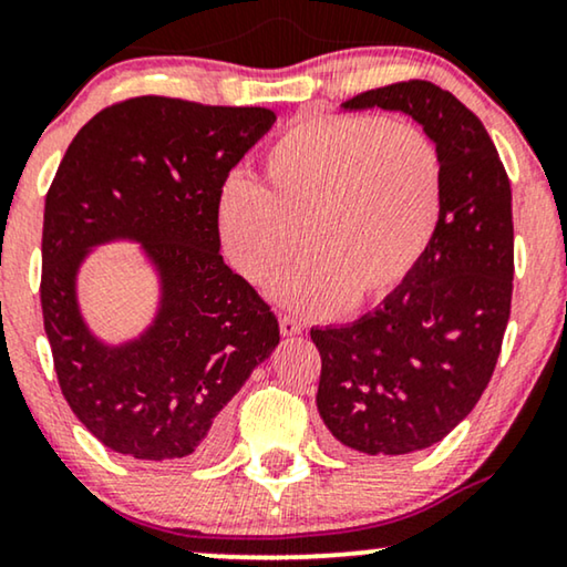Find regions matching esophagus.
Here are the masks:
<instances>
[{
  "label": "esophagus",
  "mask_w": 567,
  "mask_h": 567,
  "mask_svg": "<svg viewBox=\"0 0 567 567\" xmlns=\"http://www.w3.org/2000/svg\"><path fill=\"white\" fill-rule=\"evenodd\" d=\"M280 331H282V337H298V333L302 331V326H300V321H295L292 316H282Z\"/></svg>",
  "instance_id": "34e87169"
}]
</instances>
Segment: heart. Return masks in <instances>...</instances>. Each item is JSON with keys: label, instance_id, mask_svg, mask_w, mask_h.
Segmentation results:
<instances>
[{"label": "heart", "instance_id": "heart-1", "mask_svg": "<svg viewBox=\"0 0 567 567\" xmlns=\"http://www.w3.org/2000/svg\"><path fill=\"white\" fill-rule=\"evenodd\" d=\"M265 187L228 177L218 230L230 265L267 282L306 246L277 300L310 316L378 306L426 257L444 210V164L429 133L382 115H313L265 151Z\"/></svg>", "mask_w": 567, "mask_h": 567}]
</instances>
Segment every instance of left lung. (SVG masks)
<instances>
[{
	"mask_svg": "<svg viewBox=\"0 0 567 567\" xmlns=\"http://www.w3.org/2000/svg\"><path fill=\"white\" fill-rule=\"evenodd\" d=\"M390 110L440 146L444 210L426 257L354 323L310 329L316 405L349 450L409 454L442 442L481 401L512 313V185L483 123L432 82L357 94L341 110Z\"/></svg>",
	"mask_w": 567,
	"mask_h": 567,
	"instance_id": "left-lung-1",
	"label": "left lung"
}]
</instances>
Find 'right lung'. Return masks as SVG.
<instances>
[{
  "instance_id": "1",
  "label": "right lung",
  "mask_w": 567,
  "mask_h": 567,
  "mask_svg": "<svg viewBox=\"0 0 567 567\" xmlns=\"http://www.w3.org/2000/svg\"><path fill=\"white\" fill-rule=\"evenodd\" d=\"M267 107L133 97L86 123L43 213V326L76 419L143 462L210 460L226 405L280 344L257 290L220 257L218 193L275 125ZM138 243L157 275V310L138 338L107 346L78 306V272L97 245Z\"/></svg>"
}]
</instances>
